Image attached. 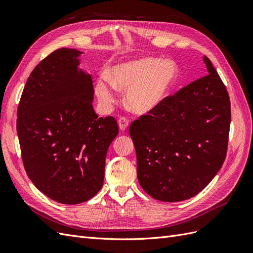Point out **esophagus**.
Returning <instances> with one entry per match:
<instances>
[{
	"mask_svg": "<svg viewBox=\"0 0 253 253\" xmlns=\"http://www.w3.org/2000/svg\"><path fill=\"white\" fill-rule=\"evenodd\" d=\"M118 126H119V128H120V131H126V129L127 128V126H128V120L126 119V118H125V117H121L119 120H118Z\"/></svg>",
	"mask_w": 253,
	"mask_h": 253,
	"instance_id": "obj_1",
	"label": "esophagus"
}]
</instances>
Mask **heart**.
Segmentation results:
<instances>
[{
    "instance_id": "heart-1",
    "label": "heart",
    "mask_w": 253,
    "mask_h": 253,
    "mask_svg": "<svg viewBox=\"0 0 253 253\" xmlns=\"http://www.w3.org/2000/svg\"><path fill=\"white\" fill-rule=\"evenodd\" d=\"M110 79L96 81L95 93L104 108L116 101V89L125 91L126 105L133 113L145 115L164 103L178 78L173 61L155 57L129 60L114 65Z\"/></svg>"
}]
</instances>
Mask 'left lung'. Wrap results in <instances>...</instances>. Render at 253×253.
Returning a JSON list of instances; mask_svg holds the SVG:
<instances>
[{
	"instance_id": "8db88e82",
	"label": "left lung",
	"mask_w": 253,
	"mask_h": 253,
	"mask_svg": "<svg viewBox=\"0 0 253 253\" xmlns=\"http://www.w3.org/2000/svg\"><path fill=\"white\" fill-rule=\"evenodd\" d=\"M208 75L167 97L129 126L142 189L160 202L189 200L223 166L231 121L230 99L211 61Z\"/></svg>"
}]
</instances>
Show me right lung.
I'll list each match as a JSON object with an SVG mask.
<instances>
[{"mask_svg": "<svg viewBox=\"0 0 253 253\" xmlns=\"http://www.w3.org/2000/svg\"><path fill=\"white\" fill-rule=\"evenodd\" d=\"M82 51L60 48L30 74L18 108L22 160L38 190L60 204L90 200L102 188L106 152L118 135L114 117L97 116Z\"/></svg>", "mask_w": 253, "mask_h": 253, "instance_id": "obj_1", "label": "right lung"}]
</instances>
